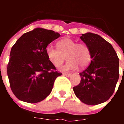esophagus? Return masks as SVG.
<instances>
[{
    "instance_id": "esophagus-1",
    "label": "esophagus",
    "mask_w": 124,
    "mask_h": 124,
    "mask_svg": "<svg viewBox=\"0 0 124 124\" xmlns=\"http://www.w3.org/2000/svg\"><path fill=\"white\" fill-rule=\"evenodd\" d=\"M63 76H66V77H70L71 74H68V73H63Z\"/></svg>"
}]
</instances>
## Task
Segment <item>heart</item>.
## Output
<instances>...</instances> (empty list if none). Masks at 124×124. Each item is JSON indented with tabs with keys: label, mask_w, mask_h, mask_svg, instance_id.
<instances>
[{
	"label": "heart",
	"mask_w": 124,
	"mask_h": 124,
	"mask_svg": "<svg viewBox=\"0 0 124 124\" xmlns=\"http://www.w3.org/2000/svg\"><path fill=\"white\" fill-rule=\"evenodd\" d=\"M57 49L51 46H47L45 49L46 55L49 61L55 67H59L65 60L68 61L60 68L61 71H68L78 68H85L89 64L91 54L88 46L84 43H76L70 38H64L56 43Z\"/></svg>",
	"instance_id": "obj_1"
}]
</instances>
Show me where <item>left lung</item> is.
Returning a JSON list of instances; mask_svg holds the SVG:
<instances>
[{
  "label": "left lung",
  "mask_w": 124,
  "mask_h": 124,
  "mask_svg": "<svg viewBox=\"0 0 124 124\" xmlns=\"http://www.w3.org/2000/svg\"><path fill=\"white\" fill-rule=\"evenodd\" d=\"M80 38L89 48L91 61L79 73L81 82L73 91L82 102L95 106L113 94L119 77V58L112 45L99 35L87 32Z\"/></svg>",
  "instance_id": "8db88e82"
}]
</instances>
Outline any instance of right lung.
I'll return each instance as SVG.
<instances>
[{"label": "right lung", "instance_id": "1", "mask_svg": "<svg viewBox=\"0 0 124 124\" xmlns=\"http://www.w3.org/2000/svg\"><path fill=\"white\" fill-rule=\"evenodd\" d=\"M60 37L53 30L36 28L22 35L12 46L7 75L19 100L37 103L51 93L56 78L62 74L53 71L56 68L47 58L45 49Z\"/></svg>", "mask_w": 124, "mask_h": 124}]
</instances>
